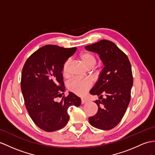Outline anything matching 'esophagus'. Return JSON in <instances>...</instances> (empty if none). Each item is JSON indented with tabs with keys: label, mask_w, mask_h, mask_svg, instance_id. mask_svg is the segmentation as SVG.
I'll return each mask as SVG.
<instances>
[{
	"label": "esophagus",
	"mask_w": 155,
	"mask_h": 155,
	"mask_svg": "<svg viewBox=\"0 0 155 155\" xmlns=\"http://www.w3.org/2000/svg\"><path fill=\"white\" fill-rule=\"evenodd\" d=\"M87 103V100H85V99H81V104H85V103Z\"/></svg>",
	"instance_id": "34e87169"
}]
</instances>
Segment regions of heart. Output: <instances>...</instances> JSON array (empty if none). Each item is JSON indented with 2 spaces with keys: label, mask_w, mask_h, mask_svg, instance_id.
<instances>
[{
  "label": "heart",
  "mask_w": 155,
  "mask_h": 155,
  "mask_svg": "<svg viewBox=\"0 0 155 155\" xmlns=\"http://www.w3.org/2000/svg\"><path fill=\"white\" fill-rule=\"evenodd\" d=\"M80 59L83 63L88 68H92L96 64V59L93 54L90 52H83L80 54ZM70 60H68L64 62L62 68V74L64 77L69 75ZM68 89L74 94L79 96H83L92 87V83L89 80H81V79H73L69 83Z\"/></svg>",
  "instance_id": "obj_1"
}]
</instances>
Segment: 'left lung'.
<instances>
[{
    "label": "left lung",
    "instance_id": "8db88e82",
    "mask_svg": "<svg viewBox=\"0 0 155 155\" xmlns=\"http://www.w3.org/2000/svg\"><path fill=\"white\" fill-rule=\"evenodd\" d=\"M85 48L99 54L104 66L90 91L100 100L95 101L98 111L89 121L98 129L111 130L121 121L130 103L133 85L131 64L127 55L110 41L101 40Z\"/></svg>",
    "mask_w": 155,
    "mask_h": 155
}]
</instances>
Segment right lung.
<instances>
[{
	"instance_id": "right-lung-1",
	"label": "right lung",
	"mask_w": 155,
	"mask_h": 155,
	"mask_svg": "<svg viewBox=\"0 0 155 155\" xmlns=\"http://www.w3.org/2000/svg\"><path fill=\"white\" fill-rule=\"evenodd\" d=\"M76 49L45 45L33 52L23 67L21 89L25 107L33 122L44 131L64 127L70 118L68 109L81 104L80 98L71 92L60 102L56 101L65 91L63 65Z\"/></svg>"
}]
</instances>
